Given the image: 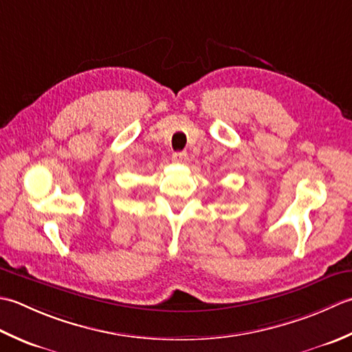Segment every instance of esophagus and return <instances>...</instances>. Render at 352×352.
Instances as JSON below:
<instances>
[{
	"label": "esophagus",
	"mask_w": 352,
	"mask_h": 352,
	"mask_svg": "<svg viewBox=\"0 0 352 352\" xmlns=\"http://www.w3.org/2000/svg\"><path fill=\"white\" fill-rule=\"evenodd\" d=\"M171 161L176 164H186L188 162V155H186L185 152H176V153H173V156H171Z\"/></svg>",
	"instance_id": "obj_1"
}]
</instances>
